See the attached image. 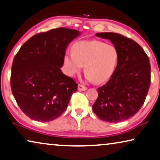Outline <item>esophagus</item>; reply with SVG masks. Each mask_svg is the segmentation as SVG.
Wrapping results in <instances>:
<instances>
[{"instance_id": "1", "label": "esophagus", "mask_w": 160, "mask_h": 160, "mask_svg": "<svg viewBox=\"0 0 160 160\" xmlns=\"http://www.w3.org/2000/svg\"><path fill=\"white\" fill-rule=\"evenodd\" d=\"M78 90H82V91H85V90H87V88L84 86V85L79 84V85H78Z\"/></svg>"}]
</instances>
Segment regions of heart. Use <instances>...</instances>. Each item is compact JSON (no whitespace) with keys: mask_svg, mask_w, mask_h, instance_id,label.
I'll return each mask as SVG.
<instances>
[{"mask_svg":"<svg viewBox=\"0 0 160 160\" xmlns=\"http://www.w3.org/2000/svg\"><path fill=\"white\" fill-rule=\"evenodd\" d=\"M118 52L113 45L99 40H85L75 43L72 51L64 56L67 74L73 76L79 73L85 65L86 78L97 83L110 79L118 62Z\"/></svg>","mask_w":160,"mask_h":160,"instance_id":"1","label":"heart"}]
</instances>
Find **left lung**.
<instances>
[{"label":"left lung","instance_id":"obj_1","mask_svg":"<svg viewBox=\"0 0 160 160\" xmlns=\"http://www.w3.org/2000/svg\"><path fill=\"white\" fill-rule=\"evenodd\" d=\"M108 39L118 52L117 66L109 80L98 88L92 111L100 119L117 123L140 110L151 83V65L146 52L133 39L117 33L96 34Z\"/></svg>","mask_w":160,"mask_h":160}]
</instances>
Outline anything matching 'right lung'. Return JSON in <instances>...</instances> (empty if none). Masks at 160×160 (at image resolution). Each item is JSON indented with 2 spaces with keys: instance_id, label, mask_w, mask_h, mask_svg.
<instances>
[{
  "instance_id": "right-lung-1",
  "label": "right lung",
  "mask_w": 160,
  "mask_h": 160,
  "mask_svg": "<svg viewBox=\"0 0 160 160\" xmlns=\"http://www.w3.org/2000/svg\"><path fill=\"white\" fill-rule=\"evenodd\" d=\"M79 34L78 31L67 28L38 33L14 57L11 91L28 117L40 122L51 121L68 108L78 85L60 68L68 44Z\"/></svg>"
}]
</instances>
